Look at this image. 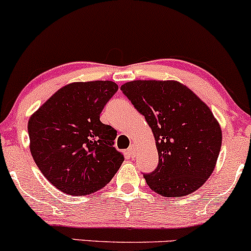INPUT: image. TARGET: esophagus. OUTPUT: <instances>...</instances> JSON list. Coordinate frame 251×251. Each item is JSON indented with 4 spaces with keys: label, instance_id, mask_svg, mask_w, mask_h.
I'll use <instances>...</instances> for the list:
<instances>
[{
    "label": "esophagus",
    "instance_id": "1",
    "mask_svg": "<svg viewBox=\"0 0 251 251\" xmlns=\"http://www.w3.org/2000/svg\"><path fill=\"white\" fill-rule=\"evenodd\" d=\"M135 152H137V146L134 145V144H132L131 146H129L128 150H127V153L129 157H133V155L135 154Z\"/></svg>",
    "mask_w": 251,
    "mask_h": 251
}]
</instances>
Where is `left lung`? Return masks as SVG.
Segmentation results:
<instances>
[{
  "mask_svg": "<svg viewBox=\"0 0 251 251\" xmlns=\"http://www.w3.org/2000/svg\"><path fill=\"white\" fill-rule=\"evenodd\" d=\"M120 89L153 133L159 163L144 175L150 189L164 197L200 189L214 171L222 145L220 123L209 106L175 80H134Z\"/></svg>",
  "mask_w": 251,
  "mask_h": 251,
  "instance_id": "8db88e82",
  "label": "left lung"
}]
</instances>
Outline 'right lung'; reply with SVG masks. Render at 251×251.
I'll list each match as a JSON object with an SVG mask.
<instances>
[{"label":"right lung","instance_id":"obj_1","mask_svg":"<svg viewBox=\"0 0 251 251\" xmlns=\"http://www.w3.org/2000/svg\"><path fill=\"white\" fill-rule=\"evenodd\" d=\"M118 91L113 81L72 82L56 91L28 122L29 149L42 175L72 196L102 189L124 162L117 131L100 113Z\"/></svg>","mask_w":251,"mask_h":251}]
</instances>
